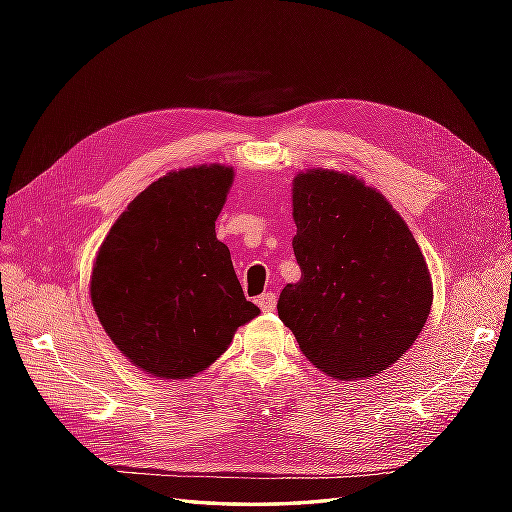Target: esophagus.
<instances>
[{
	"label": "esophagus",
	"instance_id": "1",
	"mask_svg": "<svg viewBox=\"0 0 512 512\" xmlns=\"http://www.w3.org/2000/svg\"><path fill=\"white\" fill-rule=\"evenodd\" d=\"M256 303H258V307L262 309V312H273L275 309V305H277V297H275V292H262L260 297L256 299Z\"/></svg>",
	"mask_w": 512,
	"mask_h": 512
}]
</instances>
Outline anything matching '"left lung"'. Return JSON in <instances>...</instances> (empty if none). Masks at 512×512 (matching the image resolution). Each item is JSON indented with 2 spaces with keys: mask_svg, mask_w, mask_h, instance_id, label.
Instances as JSON below:
<instances>
[{
  "mask_svg": "<svg viewBox=\"0 0 512 512\" xmlns=\"http://www.w3.org/2000/svg\"><path fill=\"white\" fill-rule=\"evenodd\" d=\"M292 220L301 280L280 292V320L327 376L382 374L421 335L433 301L408 224L376 188L329 168L292 179Z\"/></svg>",
  "mask_w": 512,
  "mask_h": 512,
  "instance_id": "left-lung-1",
  "label": "left lung"
}]
</instances>
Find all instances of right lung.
<instances>
[{
    "label": "right lung",
    "instance_id": "add662e5",
    "mask_svg": "<svg viewBox=\"0 0 512 512\" xmlns=\"http://www.w3.org/2000/svg\"><path fill=\"white\" fill-rule=\"evenodd\" d=\"M232 179L226 164L170 170L132 200L96 254L89 294L102 329L153 378L200 374L260 314L215 237Z\"/></svg>",
    "mask_w": 512,
    "mask_h": 512
}]
</instances>
